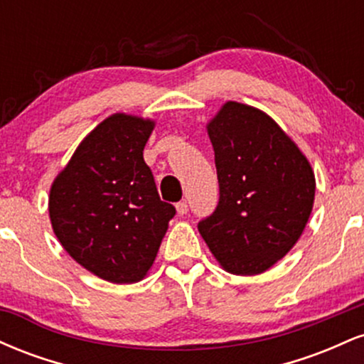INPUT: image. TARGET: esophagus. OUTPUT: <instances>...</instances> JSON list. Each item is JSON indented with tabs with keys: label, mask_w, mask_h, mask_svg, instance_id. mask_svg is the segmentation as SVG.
<instances>
[{
	"label": "esophagus",
	"mask_w": 364,
	"mask_h": 364,
	"mask_svg": "<svg viewBox=\"0 0 364 364\" xmlns=\"http://www.w3.org/2000/svg\"><path fill=\"white\" fill-rule=\"evenodd\" d=\"M176 210L179 215H186L188 214V203L186 202H178L176 203Z\"/></svg>",
	"instance_id": "34e87169"
}]
</instances>
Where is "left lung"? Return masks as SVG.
Returning a JSON list of instances; mask_svg holds the SVG:
<instances>
[{
	"instance_id": "obj_1",
	"label": "left lung",
	"mask_w": 364,
	"mask_h": 364,
	"mask_svg": "<svg viewBox=\"0 0 364 364\" xmlns=\"http://www.w3.org/2000/svg\"><path fill=\"white\" fill-rule=\"evenodd\" d=\"M219 203L198 231L228 272L255 275L301 236L315 200L310 162L265 112L224 104L208 123Z\"/></svg>"
}]
</instances>
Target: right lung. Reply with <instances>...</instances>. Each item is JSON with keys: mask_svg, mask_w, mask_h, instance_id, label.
Returning a JSON list of instances; mask_svg holds the SVG:
<instances>
[{"mask_svg": "<svg viewBox=\"0 0 364 364\" xmlns=\"http://www.w3.org/2000/svg\"><path fill=\"white\" fill-rule=\"evenodd\" d=\"M154 123L112 114L92 129L54 179L51 224L73 260L104 281L129 284L152 267L176 214L144 161Z\"/></svg>", "mask_w": 364, "mask_h": 364, "instance_id": "add662e5", "label": "right lung"}]
</instances>
